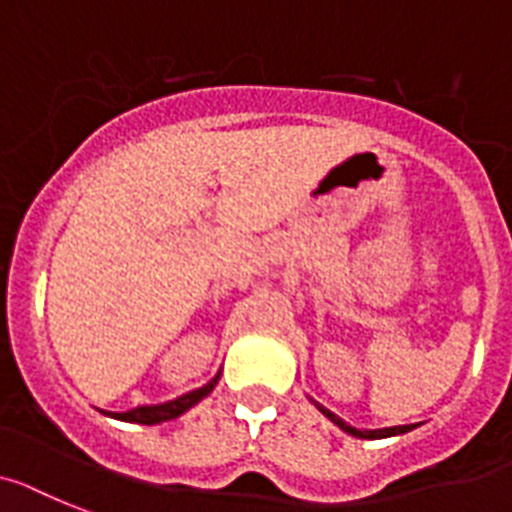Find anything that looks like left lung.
I'll use <instances>...</instances> for the list:
<instances>
[{
    "mask_svg": "<svg viewBox=\"0 0 512 512\" xmlns=\"http://www.w3.org/2000/svg\"><path fill=\"white\" fill-rule=\"evenodd\" d=\"M309 401L315 403L317 411H320L322 416H328L330 422L336 424L338 429H343V432H346V435H351V437H359V440H382V437L406 435V432H411V429L416 427V424H401V427H385V429H356V427H351L349 422H343V419L338 414H333V411H330V409H325L322 403H317L315 398H309Z\"/></svg>",
    "mask_w": 512,
    "mask_h": 512,
    "instance_id": "8db88e82",
    "label": "left lung"
}]
</instances>
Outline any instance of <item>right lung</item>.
Listing matches in <instances>:
<instances>
[{"label":"right lung","mask_w":512,"mask_h":512,"mask_svg":"<svg viewBox=\"0 0 512 512\" xmlns=\"http://www.w3.org/2000/svg\"><path fill=\"white\" fill-rule=\"evenodd\" d=\"M218 380H221V372H218V375L213 377L210 382H205L203 388L190 390V393L179 395V398H174V401L156 403V406H137V409H132V411H124V414H109V416H114V419H119V422L148 424V427H153V424H161V422H171V419H176V416H182L184 411H190L195 403L203 401L205 395L216 388Z\"/></svg>","instance_id":"right-lung-1"}]
</instances>
